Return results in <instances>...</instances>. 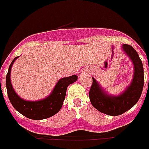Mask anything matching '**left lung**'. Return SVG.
Instances as JSON below:
<instances>
[{
  "label": "left lung",
  "mask_w": 149,
  "mask_h": 149,
  "mask_svg": "<svg viewBox=\"0 0 149 149\" xmlns=\"http://www.w3.org/2000/svg\"><path fill=\"white\" fill-rule=\"evenodd\" d=\"M122 49L134 66L130 84L119 94L112 95L108 93L93 77V84L89 90L92 105L100 112L111 116L122 115L133 108L140 99L144 87V68L137 52L129 45H123Z\"/></svg>",
  "instance_id": "8db88e82"
}]
</instances>
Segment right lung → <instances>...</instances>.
Segmentation results:
<instances>
[{
  "instance_id": "add662e5",
  "label": "right lung",
  "mask_w": 149,
  "mask_h": 149,
  "mask_svg": "<svg viewBox=\"0 0 149 149\" xmlns=\"http://www.w3.org/2000/svg\"><path fill=\"white\" fill-rule=\"evenodd\" d=\"M19 57L17 56L12 60L6 75L7 92L10 102L15 110L28 118L41 120L52 117L61 109L68 86L77 81L78 76L71 75L59 79L50 94L41 100H24L16 93L11 81L12 65Z\"/></svg>"
}]
</instances>
